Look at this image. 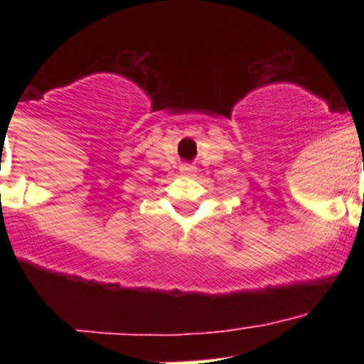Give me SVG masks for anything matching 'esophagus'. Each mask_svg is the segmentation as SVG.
<instances>
[{
    "mask_svg": "<svg viewBox=\"0 0 364 364\" xmlns=\"http://www.w3.org/2000/svg\"><path fill=\"white\" fill-rule=\"evenodd\" d=\"M179 172H181V176H186V178H192V176L197 174V167H196V165L183 164L181 167H179Z\"/></svg>",
    "mask_w": 364,
    "mask_h": 364,
    "instance_id": "34e87169",
    "label": "esophagus"
}]
</instances>
